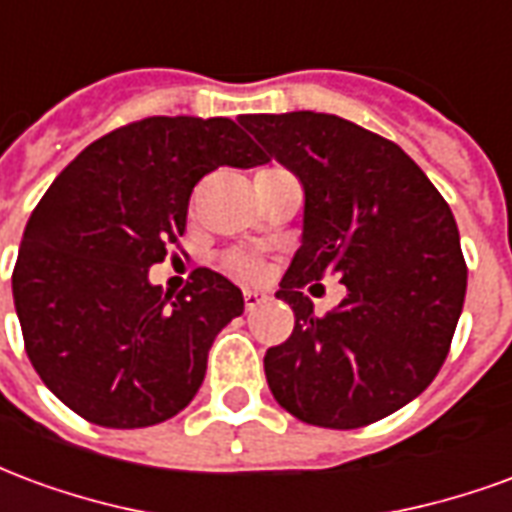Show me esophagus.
Segmentation results:
<instances>
[{
    "instance_id": "esophagus-1",
    "label": "esophagus",
    "mask_w": 512,
    "mask_h": 512,
    "mask_svg": "<svg viewBox=\"0 0 512 512\" xmlns=\"http://www.w3.org/2000/svg\"><path fill=\"white\" fill-rule=\"evenodd\" d=\"M266 301H268V296L263 293V290H244L246 312L257 310V307H260V304H266Z\"/></svg>"
}]
</instances>
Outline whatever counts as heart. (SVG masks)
Returning <instances> with one entry per match:
<instances>
[{
  "label": "heart",
  "instance_id": "heart-1",
  "mask_svg": "<svg viewBox=\"0 0 512 512\" xmlns=\"http://www.w3.org/2000/svg\"><path fill=\"white\" fill-rule=\"evenodd\" d=\"M227 268L238 274V277H255L257 266L255 260H249L246 255H230L227 257Z\"/></svg>",
  "mask_w": 512,
  "mask_h": 512
}]
</instances>
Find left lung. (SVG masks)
Instances as JSON below:
<instances>
[{"label":"left lung","mask_w":512,"mask_h":512,"mask_svg":"<svg viewBox=\"0 0 512 512\" xmlns=\"http://www.w3.org/2000/svg\"><path fill=\"white\" fill-rule=\"evenodd\" d=\"M241 126L304 186V230L277 299L293 334L268 348L277 403L318 428L351 430L411 403L447 359L466 296L450 205L384 136L321 112L244 115ZM337 273L349 293L311 312L307 284Z\"/></svg>","instance_id":"obj_1"}]
</instances>
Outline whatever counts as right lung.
<instances>
[{"label":"right lung","mask_w":512,"mask_h":512,"mask_svg":"<svg viewBox=\"0 0 512 512\" xmlns=\"http://www.w3.org/2000/svg\"><path fill=\"white\" fill-rule=\"evenodd\" d=\"M266 161L227 117H145L57 175L21 238L13 301L29 362L71 411L104 428H147L189 406L244 296L211 268L164 293L147 268L186 233L200 178Z\"/></svg>","instance_id":"1"}]
</instances>
